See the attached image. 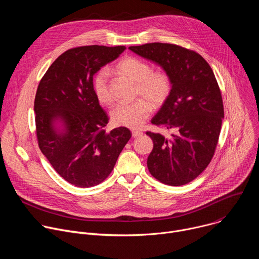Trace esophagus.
I'll return each mask as SVG.
<instances>
[{
	"mask_svg": "<svg viewBox=\"0 0 259 259\" xmlns=\"http://www.w3.org/2000/svg\"><path fill=\"white\" fill-rule=\"evenodd\" d=\"M141 134H142L141 131H136V130H133V131H132V136H133L134 138L141 136Z\"/></svg>",
	"mask_w": 259,
	"mask_h": 259,
	"instance_id": "1",
	"label": "esophagus"
}]
</instances>
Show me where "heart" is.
Returning <instances> with one entry per match:
<instances>
[{
  "mask_svg": "<svg viewBox=\"0 0 259 259\" xmlns=\"http://www.w3.org/2000/svg\"><path fill=\"white\" fill-rule=\"evenodd\" d=\"M116 67L122 76L135 83L134 95L139 99L131 103H119L110 114L112 121L117 126L139 128L151 115L152 106L161 107L169 98L172 91L171 78L166 71H153L149 63L131 56L120 60ZM92 83L98 101L105 105L112 104L114 96L107 70L99 69Z\"/></svg>",
  "mask_w": 259,
  "mask_h": 259,
  "instance_id": "obj_1",
  "label": "heart"
}]
</instances>
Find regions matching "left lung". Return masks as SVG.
<instances>
[{
  "instance_id": "8db88e82",
  "label": "left lung",
  "mask_w": 259,
  "mask_h": 259,
  "mask_svg": "<svg viewBox=\"0 0 259 259\" xmlns=\"http://www.w3.org/2000/svg\"><path fill=\"white\" fill-rule=\"evenodd\" d=\"M168 73L172 91L152 124L173 131L170 137L147 131L154 149L147 158L150 173L172 187L198 177L211 162L225 117L214 72L197 52L174 44L150 43L129 47Z\"/></svg>"
}]
</instances>
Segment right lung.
I'll list each match as a JSON object with an SVG mask.
<instances>
[{
	"instance_id": "add662e5",
	"label": "right lung",
	"mask_w": 259,
	"mask_h": 259,
	"mask_svg": "<svg viewBox=\"0 0 259 259\" xmlns=\"http://www.w3.org/2000/svg\"><path fill=\"white\" fill-rule=\"evenodd\" d=\"M125 49L98 45L69 49L50 65L36 90L35 130L40 150L54 170L76 187L101 183L132 136L126 127L105 132L108 117L92 83L95 73Z\"/></svg>"
}]
</instances>
